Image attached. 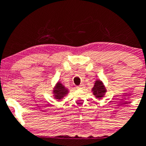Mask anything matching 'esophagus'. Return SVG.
Wrapping results in <instances>:
<instances>
[{
    "instance_id": "1",
    "label": "esophagus",
    "mask_w": 146,
    "mask_h": 146,
    "mask_svg": "<svg viewBox=\"0 0 146 146\" xmlns=\"http://www.w3.org/2000/svg\"><path fill=\"white\" fill-rule=\"evenodd\" d=\"M76 88H77L78 89H84V85L81 84V85H79V86H78Z\"/></svg>"
}]
</instances>
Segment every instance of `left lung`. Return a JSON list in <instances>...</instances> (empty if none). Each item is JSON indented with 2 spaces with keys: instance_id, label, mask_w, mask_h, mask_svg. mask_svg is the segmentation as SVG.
I'll use <instances>...</instances> for the list:
<instances>
[{
  "instance_id": "8db88e82",
  "label": "left lung",
  "mask_w": 146,
  "mask_h": 146,
  "mask_svg": "<svg viewBox=\"0 0 146 146\" xmlns=\"http://www.w3.org/2000/svg\"><path fill=\"white\" fill-rule=\"evenodd\" d=\"M92 92H93V94L94 95L95 97L100 99L104 97L105 93L106 92V89L103 82L98 79V80L95 81L94 87L92 88Z\"/></svg>"
}]
</instances>
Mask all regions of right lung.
<instances>
[{
	"label": "right lung",
	"instance_id": "1",
	"mask_svg": "<svg viewBox=\"0 0 146 146\" xmlns=\"http://www.w3.org/2000/svg\"><path fill=\"white\" fill-rule=\"evenodd\" d=\"M68 89L61 82H59L56 84V86L53 89V94H54L53 96H54V99L60 101L68 94Z\"/></svg>",
	"mask_w": 146,
	"mask_h": 146
}]
</instances>
